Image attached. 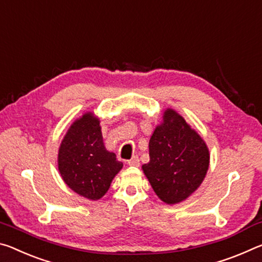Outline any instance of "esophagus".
Wrapping results in <instances>:
<instances>
[{
	"mask_svg": "<svg viewBox=\"0 0 262 262\" xmlns=\"http://www.w3.org/2000/svg\"><path fill=\"white\" fill-rule=\"evenodd\" d=\"M127 165H128V166H136V167H138V166L140 165L139 158H138V157H132L130 160H127Z\"/></svg>",
	"mask_w": 262,
	"mask_h": 262,
	"instance_id": "1",
	"label": "esophagus"
}]
</instances>
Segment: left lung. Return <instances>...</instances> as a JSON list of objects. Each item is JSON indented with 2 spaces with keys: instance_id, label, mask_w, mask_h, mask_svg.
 <instances>
[{
  "instance_id": "left-lung-1",
  "label": "left lung",
  "mask_w": 262,
  "mask_h": 262,
  "mask_svg": "<svg viewBox=\"0 0 262 262\" xmlns=\"http://www.w3.org/2000/svg\"><path fill=\"white\" fill-rule=\"evenodd\" d=\"M149 162L141 166L154 192L166 204H178L197 190L207 175L209 148L181 115L166 109L148 143Z\"/></svg>"
}]
</instances>
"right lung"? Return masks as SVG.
I'll list each match as a JSON object with an SVG mask.
<instances>
[{
    "mask_svg": "<svg viewBox=\"0 0 262 262\" xmlns=\"http://www.w3.org/2000/svg\"><path fill=\"white\" fill-rule=\"evenodd\" d=\"M122 167L116 154L105 148L95 114L87 111L73 122L58 152L59 173L73 191L88 200H100Z\"/></svg>",
    "mask_w": 262,
    "mask_h": 262,
    "instance_id": "right-lung-1",
    "label": "right lung"
}]
</instances>
